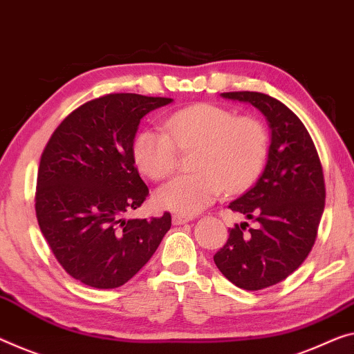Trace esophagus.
Here are the masks:
<instances>
[{"label":"esophagus","instance_id":"esophagus-1","mask_svg":"<svg viewBox=\"0 0 354 354\" xmlns=\"http://www.w3.org/2000/svg\"><path fill=\"white\" fill-rule=\"evenodd\" d=\"M193 218L192 216H185V215H180V214H174L172 215V225H185V223L192 221Z\"/></svg>","mask_w":354,"mask_h":354}]
</instances>
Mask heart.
I'll use <instances>...</instances> for the list:
<instances>
[{"mask_svg":"<svg viewBox=\"0 0 354 354\" xmlns=\"http://www.w3.org/2000/svg\"><path fill=\"white\" fill-rule=\"evenodd\" d=\"M199 145L194 167L156 192L161 207L180 215H196L225 192L248 188L263 171L269 155L268 128L258 118L241 117L232 109L194 104L171 113L162 129H142L134 139V160L153 180L176 171L178 149Z\"/></svg>","mask_w":354,"mask_h":354,"instance_id":"obj_1","label":"heart"}]
</instances>
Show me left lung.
Segmentation results:
<instances>
[{"instance_id": "left-lung-1", "label": "left lung", "mask_w": 354, "mask_h": 354, "mask_svg": "<svg viewBox=\"0 0 354 354\" xmlns=\"http://www.w3.org/2000/svg\"><path fill=\"white\" fill-rule=\"evenodd\" d=\"M264 113L272 129L268 162L257 183L227 205L254 221L236 225L214 261L239 288L280 283L308 257L324 210V176L317 147L291 109L258 91H230Z\"/></svg>"}]
</instances>
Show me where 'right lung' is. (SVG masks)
Segmentation results:
<instances>
[{
	"label": "right lung",
	"instance_id": "right-lung-1",
	"mask_svg": "<svg viewBox=\"0 0 354 354\" xmlns=\"http://www.w3.org/2000/svg\"><path fill=\"white\" fill-rule=\"evenodd\" d=\"M171 97L111 93L75 109L58 124L41 155L35 209L53 257L97 290L127 283L171 230V214L124 220L149 188L134 161L140 118Z\"/></svg>",
	"mask_w": 354,
	"mask_h": 354
}]
</instances>
